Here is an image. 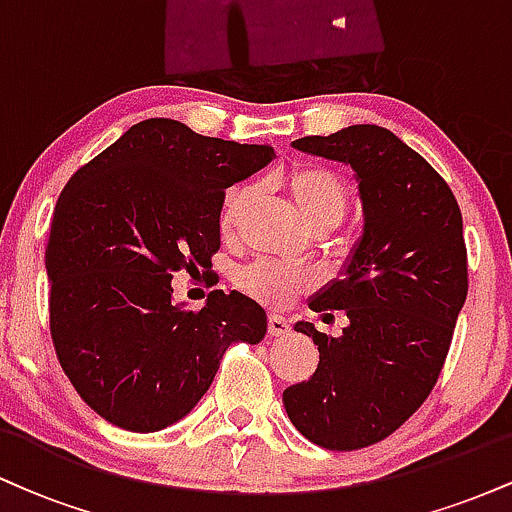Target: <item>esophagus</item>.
Listing matches in <instances>:
<instances>
[{
  "mask_svg": "<svg viewBox=\"0 0 512 512\" xmlns=\"http://www.w3.org/2000/svg\"><path fill=\"white\" fill-rule=\"evenodd\" d=\"M267 330H269V334H272V337H286V334H289V330H291V325H289V320H286V317L269 315Z\"/></svg>",
  "mask_w": 512,
  "mask_h": 512,
  "instance_id": "obj_1",
  "label": "esophagus"
}]
</instances>
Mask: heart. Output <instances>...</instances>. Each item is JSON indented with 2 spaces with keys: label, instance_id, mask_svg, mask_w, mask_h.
Masks as SVG:
<instances>
[{
  "label": "heart",
  "instance_id": "1",
  "mask_svg": "<svg viewBox=\"0 0 512 512\" xmlns=\"http://www.w3.org/2000/svg\"><path fill=\"white\" fill-rule=\"evenodd\" d=\"M279 182L286 187L293 204L315 231L317 228L330 231V228L339 226L349 211L351 187L337 170L317 166V163H301V166L286 170ZM250 197L252 190L248 185H236L223 195L219 226L226 236L236 231L240 216L250 204ZM238 286L264 305L284 308L308 286V274L301 269L286 267V264L257 260L240 269Z\"/></svg>",
  "mask_w": 512,
  "mask_h": 512
}]
</instances>
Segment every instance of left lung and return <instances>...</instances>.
<instances>
[{"instance_id": "left-lung-1", "label": "left lung", "mask_w": 512, "mask_h": 512, "mask_svg": "<svg viewBox=\"0 0 512 512\" xmlns=\"http://www.w3.org/2000/svg\"><path fill=\"white\" fill-rule=\"evenodd\" d=\"M293 146L356 170L366 226L344 279L310 301L325 320L342 310L349 327L330 337L298 322L320 363L286 387L284 407L310 443L361 450L392 436L438 383L469 286L462 214L448 182L390 129L354 125Z\"/></svg>"}]
</instances>
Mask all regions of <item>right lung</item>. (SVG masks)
<instances>
[{"instance_id":"obj_1","label":"right lung","mask_w":512,"mask_h":512,"mask_svg":"<svg viewBox=\"0 0 512 512\" xmlns=\"http://www.w3.org/2000/svg\"><path fill=\"white\" fill-rule=\"evenodd\" d=\"M274 158L151 117L81 166L50 223V334L64 375L110 424L161 431L209 390L228 346L267 332L262 305L211 291L202 310L170 303L175 272L209 274L226 187Z\"/></svg>"}]
</instances>
